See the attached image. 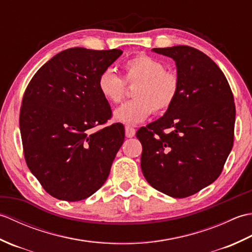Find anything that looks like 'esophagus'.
I'll return each instance as SVG.
<instances>
[{
	"mask_svg": "<svg viewBox=\"0 0 252 252\" xmlns=\"http://www.w3.org/2000/svg\"><path fill=\"white\" fill-rule=\"evenodd\" d=\"M135 129L131 126H126V137H133L135 135Z\"/></svg>",
	"mask_w": 252,
	"mask_h": 252,
	"instance_id": "obj_1",
	"label": "esophagus"
}]
</instances>
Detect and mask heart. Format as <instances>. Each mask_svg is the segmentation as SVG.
Masks as SVG:
<instances>
[{"mask_svg": "<svg viewBox=\"0 0 252 252\" xmlns=\"http://www.w3.org/2000/svg\"><path fill=\"white\" fill-rule=\"evenodd\" d=\"M123 80L106 70L97 80L100 95L109 104H119L125 98L126 84L134 85V99L115 111L116 120L126 125L145 121L153 112H163L173 105L180 92V78L172 70H165L157 58L141 54L130 58L122 65Z\"/></svg>", "mask_w": 252, "mask_h": 252, "instance_id": "heart-1", "label": "heart"}]
</instances>
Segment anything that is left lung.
Here are the masks:
<instances>
[{"mask_svg":"<svg viewBox=\"0 0 252 252\" xmlns=\"http://www.w3.org/2000/svg\"><path fill=\"white\" fill-rule=\"evenodd\" d=\"M153 51L175 62L181 87L165 114L136 132L141 168L155 189L185 198L222 172L234 143V96L221 69L199 50L178 45Z\"/></svg>","mask_w":252,"mask_h":252,"instance_id":"left-lung-1","label":"left lung"}]
</instances>
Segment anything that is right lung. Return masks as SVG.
<instances>
[{
	"label": "right lung",
	"mask_w": 252,
	"mask_h": 252,
	"mask_svg": "<svg viewBox=\"0 0 252 252\" xmlns=\"http://www.w3.org/2000/svg\"><path fill=\"white\" fill-rule=\"evenodd\" d=\"M121 54L116 49L65 50L36 71L25 91L19 126L26 162L57 199L83 200L108 178L125 126L95 129L112 114L97 80Z\"/></svg>",
	"instance_id": "obj_1"
}]
</instances>
